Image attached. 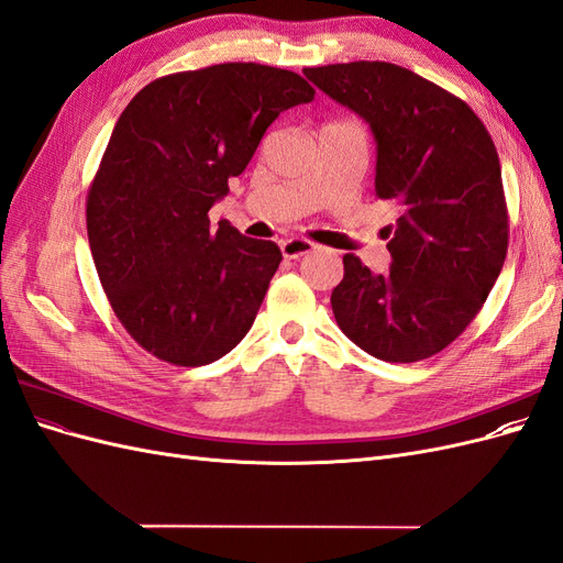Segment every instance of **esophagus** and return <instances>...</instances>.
Listing matches in <instances>:
<instances>
[{"label":"esophagus","instance_id":"34e87169","mask_svg":"<svg viewBox=\"0 0 563 563\" xmlns=\"http://www.w3.org/2000/svg\"><path fill=\"white\" fill-rule=\"evenodd\" d=\"M314 249H317V244H312L310 240H298V236L282 242V253H284V258H288V261L300 258V255H305V253H312Z\"/></svg>","mask_w":563,"mask_h":563}]
</instances>
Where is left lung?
Wrapping results in <instances>:
<instances>
[{"instance_id": "1", "label": "left lung", "mask_w": 563, "mask_h": 563, "mask_svg": "<svg viewBox=\"0 0 563 563\" xmlns=\"http://www.w3.org/2000/svg\"><path fill=\"white\" fill-rule=\"evenodd\" d=\"M302 75L371 126L376 195L401 209L387 228V275L352 253L343 258L331 294L338 327L376 360H428L467 329L505 263L496 145L467 103L406 67L356 60Z\"/></svg>"}]
</instances>
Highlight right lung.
<instances>
[{
	"instance_id": "add662e5",
	"label": "right lung",
	"mask_w": 563,
	"mask_h": 563,
	"mask_svg": "<svg viewBox=\"0 0 563 563\" xmlns=\"http://www.w3.org/2000/svg\"><path fill=\"white\" fill-rule=\"evenodd\" d=\"M314 89L258 63L150 81L117 119L87 197L100 284L131 338L157 360L203 366L249 333L282 263L209 209L251 162L267 126Z\"/></svg>"
}]
</instances>
